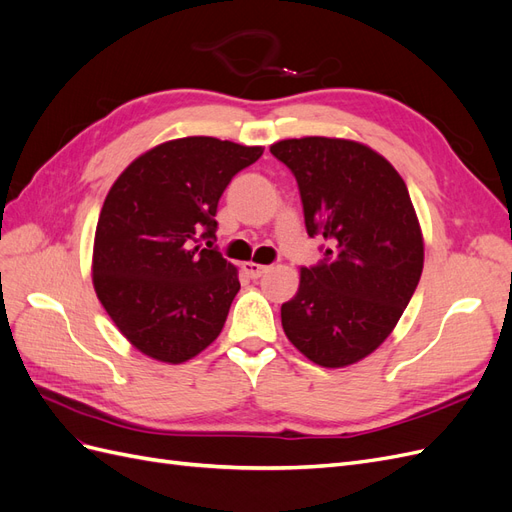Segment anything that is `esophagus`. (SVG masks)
<instances>
[{
	"instance_id": "34e87169",
	"label": "esophagus",
	"mask_w": 512,
	"mask_h": 512,
	"mask_svg": "<svg viewBox=\"0 0 512 512\" xmlns=\"http://www.w3.org/2000/svg\"><path fill=\"white\" fill-rule=\"evenodd\" d=\"M243 271L247 277H252V280H258V277L267 271L265 265H258V262H245Z\"/></svg>"
}]
</instances>
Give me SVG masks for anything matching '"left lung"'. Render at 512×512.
<instances>
[{"label":"left lung","instance_id":"obj_1","mask_svg":"<svg viewBox=\"0 0 512 512\" xmlns=\"http://www.w3.org/2000/svg\"><path fill=\"white\" fill-rule=\"evenodd\" d=\"M271 153L297 179L307 235L327 243L282 305L284 333L309 361L352 365L391 335L421 280L408 188L380 153L344 138H288Z\"/></svg>","mask_w":512,"mask_h":512}]
</instances>
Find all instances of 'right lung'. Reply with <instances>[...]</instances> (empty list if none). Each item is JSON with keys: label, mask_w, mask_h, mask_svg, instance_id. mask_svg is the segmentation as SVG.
<instances>
[{"label": "right lung", "mask_w": 512, "mask_h": 512, "mask_svg": "<svg viewBox=\"0 0 512 512\" xmlns=\"http://www.w3.org/2000/svg\"><path fill=\"white\" fill-rule=\"evenodd\" d=\"M262 147L188 136L136 158L108 192L94 243L106 314L143 354L183 363L220 335L241 284L213 247L218 203Z\"/></svg>", "instance_id": "right-lung-1"}]
</instances>
